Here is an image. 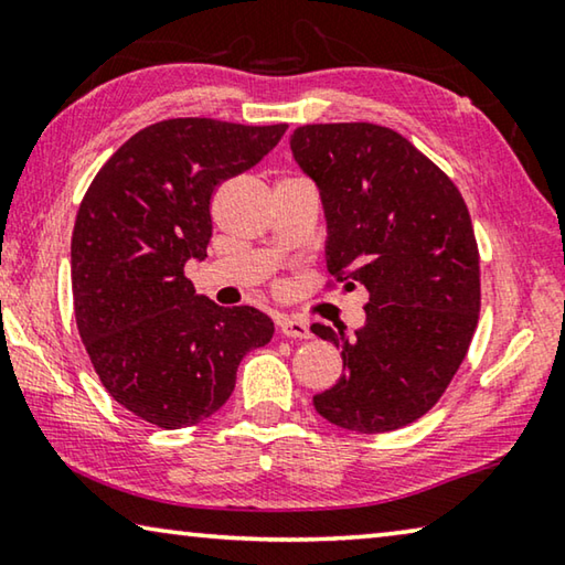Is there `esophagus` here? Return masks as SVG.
<instances>
[{
  "instance_id": "34e87169",
  "label": "esophagus",
  "mask_w": 565,
  "mask_h": 565,
  "mask_svg": "<svg viewBox=\"0 0 565 565\" xmlns=\"http://www.w3.org/2000/svg\"><path fill=\"white\" fill-rule=\"evenodd\" d=\"M279 331L286 339H311L309 323L294 317H279Z\"/></svg>"
}]
</instances>
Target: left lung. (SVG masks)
I'll use <instances>...</instances> for the list:
<instances>
[{
	"label": "left lung",
	"instance_id": "obj_1",
	"mask_svg": "<svg viewBox=\"0 0 565 565\" xmlns=\"http://www.w3.org/2000/svg\"><path fill=\"white\" fill-rule=\"evenodd\" d=\"M296 164L319 189L327 266L369 291L353 333L313 323L341 347L347 374L313 396L329 424L384 434L431 408L461 366L481 309L471 216L431 159L379 124H306Z\"/></svg>",
	"mask_w": 565,
	"mask_h": 565
}]
</instances>
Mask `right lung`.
Masks as SVG:
<instances>
[{
  "label": "right lung",
  "instance_id": "1",
  "mask_svg": "<svg viewBox=\"0 0 565 565\" xmlns=\"http://www.w3.org/2000/svg\"><path fill=\"white\" fill-rule=\"evenodd\" d=\"M286 124L167 119L134 134L99 169L72 234L79 337L104 388L161 428H186L232 396L236 369L274 321L199 296L186 262L206 259L214 189L269 154Z\"/></svg>",
  "mask_w": 565,
  "mask_h": 565
}]
</instances>
